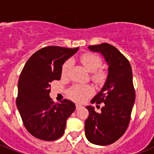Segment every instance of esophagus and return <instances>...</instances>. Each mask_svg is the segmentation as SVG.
Instances as JSON below:
<instances>
[{
  "mask_svg": "<svg viewBox=\"0 0 154 154\" xmlns=\"http://www.w3.org/2000/svg\"><path fill=\"white\" fill-rule=\"evenodd\" d=\"M82 107V106H80V105H78V104H77L76 105V109H80V108Z\"/></svg>",
  "mask_w": 154,
  "mask_h": 154,
  "instance_id": "esophagus-1",
  "label": "esophagus"
}]
</instances>
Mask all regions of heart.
Segmentation results:
<instances>
[{
  "mask_svg": "<svg viewBox=\"0 0 154 154\" xmlns=\"http://www.w3.org/2000/svg\"><path fill=\"white\" fill-rule=\"evenodd\" d=\"M80 61L84 67L92 73L91 80L95 84L103 85L108 78V73L103 69L100 68L103 65V60L99 55L91 52H86L82 54L80 57ZM72 65V60L67 59L63 64L61 67V76L67 77L69 74L70 67ZM93 93L91 87L88 86H73L67 91V95L72 100L78 103L85 101Z\"/></svg>",
  "mask_w": 154,
  "mask_h": 154,
  "instance_id": "obj_1",
  "label": "heart"
}]
</instances>
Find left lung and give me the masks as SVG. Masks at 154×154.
Wrapping results in <instances>:
<instances>
[{"label":"left lung","mask_w":154,"mask_h":154,"mask_svg":"<svg viewBox=\"0 0 154 154\" xmlns=\"http://www.w3.org/2000/svg\"><path fill=\"white\" fill-rule=\"evenodd\" d=\"M100 52L109 64L104 87L91 103H103L100 113L87 106L89 116L85 122L87 140L97 145H109L119 140L127 130L135 100L132 70L128 60L116 47L102 43L88 47Z\"/></svg>","instance_id":"obj_1"}]
</instances>
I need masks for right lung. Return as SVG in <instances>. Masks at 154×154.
Wrapping results in <instances>:
<instances>
[{"mask_svg":"<svg viewBox=\"0 0 154 154\" xmlns=\"http://www.w3.org/2000/svg\"><path fill=\"white\" fill-rule=\"evenodd\" d=\"M46 46L26 61L18 82L17 106L26 130L36 138L52 141L64 134L66 121L76 106L68 100L54 103L50 98L51 83L59 80L64 61L78 50Z\"/></svg>","mask_w":154,"mask_h":154,"instance_id":"obj_1","label":"right lung"}]
</instances>
